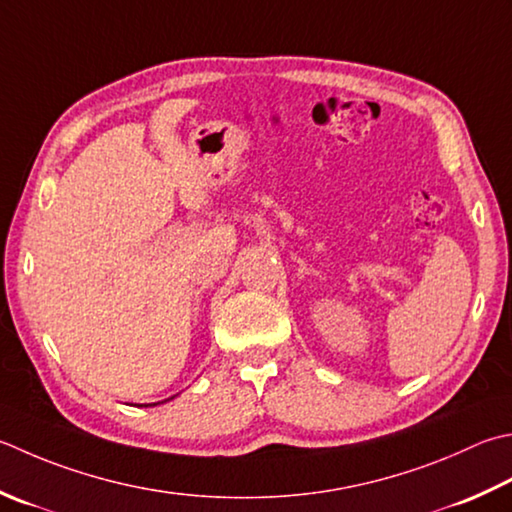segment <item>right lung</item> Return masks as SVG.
<instances>
[{"mask_svg":"<svg viewBox=\"0 0 512 512\" xmlns=\"http://www.w3.org/2000/svg\"><path fill=\"white\" fill-rule=\"evenodd\" d=\"M170 399H173V397H170ZM153 406H155V404H153Z\"/></svg>","mask_w":512,"mask_h":512,"instance_id":"obj_1","label":"right lung"}]
</instances>
